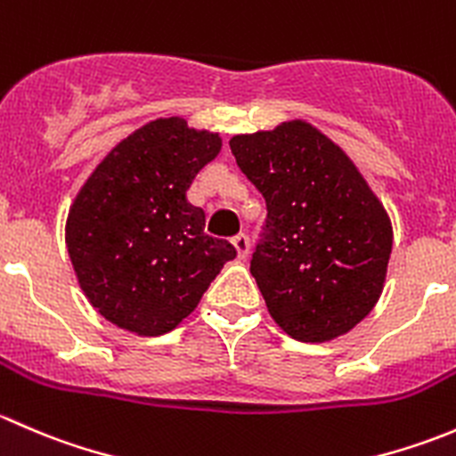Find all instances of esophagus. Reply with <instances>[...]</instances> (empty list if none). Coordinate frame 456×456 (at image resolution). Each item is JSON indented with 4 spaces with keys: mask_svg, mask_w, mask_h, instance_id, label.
<instances>
[{
    "mask_svg": "<svg viewBox=\"0 0 456 456\" xmlns=\"http://www.w3.org/2000/svg\"><path fill=\"white\" fill-rule=\"evenodd\" d=\"M233 247H236L238 251V257H247V254H249V238L245 236V233H238L236 238H233Z\"/></svg>",
    "mask_w": 456,
    "mask_h": 456,
    "instance_id": "34e87169",
    "label": "esophagus"
}]
</instances>
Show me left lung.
Returning a JSON list of instances; mask_svg holds the SVG:
<instances>
[{
    "label": "left lung",
    "instance_id": "1",
    "mask_svg": "<svg viewBox=\"0 0 456 456\" xmlns=\"http://www.w3.org/2000/svg\"><path fill=\"white\" fill-rule=\"evenodd\" d=\"M266 202L251 275L271 317L300 342L348 333L384 287L393 229L346 154L309 123L229 141Z\"/></svg>",
    "mask_w": 456,
    "mask_h": 456
}]
</instances>
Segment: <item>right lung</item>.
Returning <instances> with one entry per match:
<instances>
[{"instance_id": "add662e5", "label": "right lung", "mask_w": 456, "mask_h": 456, "mask_svg": "<svg viewBox=\"0 0 456 456\" xmlns=\"http://www.w3.org/2000/svg\"><path fill=\"white\" fill-rule=\"evenodd\" d=\"M220 136L183 118H159L118 142L70 207L66 245L81 289L105 320L163 335L196 309L232 242L205 233V211L187 202Z\"/></svg>"}]
</instances>
